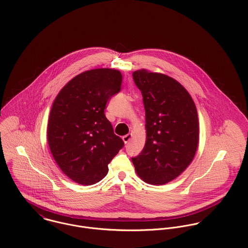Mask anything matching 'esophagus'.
Wrapping results in <instances>:
<instances>
[{
	"mask_svg": "<svg viewBox=\"0 0 248 248\" xmlns=\"http://www.w3.org/2000/svg\"><path fill=\"white\" fill-rule=\"evenodd\" d=\"M131 138H132V134H131V133H128L127 135H125V136L123 137V140H124V143H127V142L131 140Z\"/></svg>",
	"mask_w": 248,
	"mask_h": 248,
	"instance_id": "34e87169",
	"label": "esophagus"
}]
</instances>
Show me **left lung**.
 I'll list each match as a JSON object with an SVG mask.
<instances>
[{"instance_id": "left-lung-1", "label": "left lung", "mask_w": 248, "mask_h": 248, "mask_svg": "<svg viewBox=\"0 0 248 248\" xmlns=\"http://www.w3.org/2000/svg\"><path fill=\"white\" fill-rule=\"evenodd\" d=\"M133 79L145 110V144L132 158L138 176L154 186L165 185L191 164L199 145L198 112L188 91L175 79L140 69Z\"/></svg>"}]
</instances>
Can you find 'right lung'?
<instances>
[{
  "label": "right lung",
  "mask_w": 248,
  "mask_h": 248,
  "mask_svg": "<svg viewBox=\"0 0 248 248\" xmlns=\"http://www.w3.org/2000/svg\"><path fill=\"white\" fill-rule=\"evenodd\" d=\"M122 73L95 68L75 76L57 95L47 124V141L60 169L73 182L91 186L103 180L124 146L105 115L121 90Z\"/></svg>",
  "instance_id": "1"
}]
</instances>
